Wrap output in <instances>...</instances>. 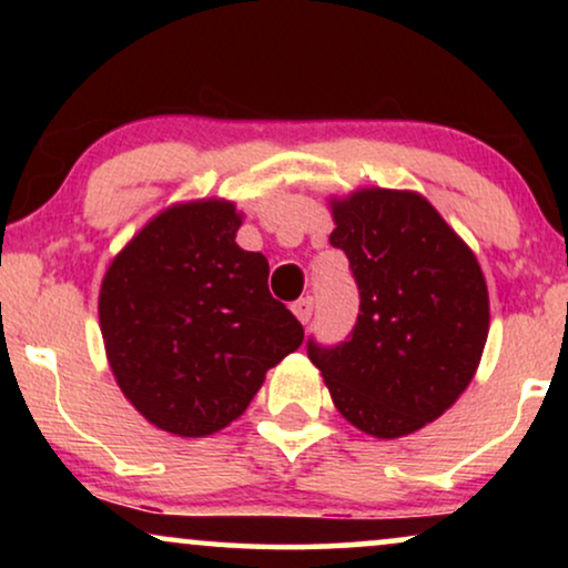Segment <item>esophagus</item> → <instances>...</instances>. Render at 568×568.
I'll return each mask as SVG.
<instances>
[{"label":"esophagus","instance_id":"esophagus-1","mask_svg":"<svg viewBox=\"0 0 568 568\" xmlns=\"http://www.w3.org/2000/svg\"><path fill=\"white\" fill-rule=\"evenodd\" d=\"M313 310H315V302H313V297H302V300H297L292 305V313L297 315V321L305 325V323H310V317H313Z\"/></svg>","mask_w":568,"mask_h":568}]
</instances>
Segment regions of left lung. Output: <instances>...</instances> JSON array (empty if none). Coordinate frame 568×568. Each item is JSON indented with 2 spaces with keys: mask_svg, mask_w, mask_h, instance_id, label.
I'll return each instance as SVG.
<instances>
[{
  "mask_svg": "<svg viewBox=\"0 0 568 568\" xmlns=\"http://www.w3.org/2000/svg\"><path fill=\"white\" fill-rule=\"evenodd\" d=\"M341 247L359 284L352 338L307 344L338 414L377 439L439 418L476 375L488 336V290L468 243L416 191L331 196Z\"/></svg>",
  "mask_w": 568,
  "mask_h": 568,
  "instance_id": "1",
  "label": "left lung"
}]
</instances>
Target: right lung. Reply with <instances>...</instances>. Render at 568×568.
Listing matches in <instances>:
<instances>
[{"mask_svg": "<svg viewBox=\"0 0 568 568\" xmlns=\"http://www.w3.org/2000/svg\"><path fill=\"white\" fill-rule=\"evenodd\" d=\"M235 201H181L115 253L100 284L105 356L126 400L175 437L245 414L305 331L268 292V261L235 243Z\"/></svg>", "mask_w": 568, "mask_h": 568, "instance_id": "right-lung-1", "label": "right lung"}]
</instances>
